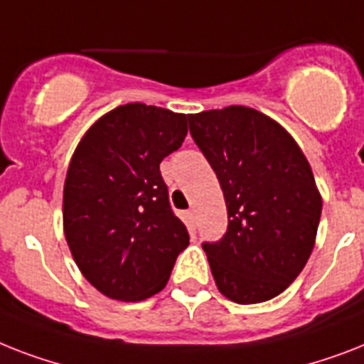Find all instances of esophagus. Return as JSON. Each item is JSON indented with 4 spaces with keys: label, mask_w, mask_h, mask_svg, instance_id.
<instances>
[{
    "label": "esophagus",
    "mask_w": 364,
    "mask_h": 364,
    "mask_svg": "<svg viewBox=\"0 0 364 364\" xmlns=\"http://www.w3.org/2000/svg\"><path fill=\"white\" fill-rule=\"evenodd\" d=\"M188 217H191L192 223H196V209H191V211H188Z\"/></svg>",
    "instance_id": "esophagus-1"
}]
</instances>
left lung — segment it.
Masks as SVG:
<instances>
[{"mask_svg":"<svg viewBox=\"0 0 364 364\" xmlns=\"http://www.w3.org/2000/svg\"><path fill=\"white\" fill-rule=\"evenodd\" d=\"M228 209L220 241L203 243L218 291L239 305L282 294L314 249L321 196L284 127L247 106L188 115Z\"/></svg>","mask_w":364,"mask_h":364,"instance_id":"1","label":"left lung"}]
</instances>
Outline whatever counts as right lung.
I'll list each match as a JSON object with an SVG mask.
<instances>
[{
  "label": "right lung",
  "instance_id": "obj_1",
  "mask_svg": "<svg viewBox=\"0 0 364 364\" xmlns=\"http://www.w3.org/2000/svg\"><path fill=\"white\" fill-rule=\"evenodd\" d=\"M185 136V114L131 102L93 123L70 159L65 239L82 274L106 297H151L187 249L188 232L161 176L162 159Z\"/></svg>",
  "mask_w": 364,
  "mask_h": 364
}]
</instances>
